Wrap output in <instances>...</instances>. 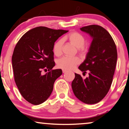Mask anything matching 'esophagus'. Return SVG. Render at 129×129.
I'll list each match as a JSON object with an SVG mask.
<instances>
[{"instance_id":"esophagus-1","label":"esophagus","mask_w":129,"mask_h":129,"mask_svg":"<svg viewBox=\"0 0 129 129\" xmlns=\"http://www.w3.org/2000/svg\"><path fill=\"white\" fill-rule=\"evenodd\" d=\"M62 71H63V73H66L67 72V70H62Z\"/></svg>"}]
</instances>
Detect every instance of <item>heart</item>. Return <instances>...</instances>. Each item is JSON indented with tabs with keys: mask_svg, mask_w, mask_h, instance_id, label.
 <instances>
[{
	"mask_svg": "<svg viewBox=\"0 0 129 129\" xmlns=\"http://www.w3.org/2000/svg\"><path fill=\"white\" fill-rule=\"evenodd\" d=\"M74 46L78 48L79 53L81 55H85L87 52V48L84 47L85 39L83 36L76 31L71 32L64 37ZM63 40L60 39L55 43L53 47V52L55 56H59L62 53V47ZM80 63V59L78 57H62L56 62L59 68L63 70H71Z\"/></svg>",
	"mask_w": 129,
	"mask_h": 129,
	"instance_id": "b5f03b06",
	"label": "heart"
}]
</instances>
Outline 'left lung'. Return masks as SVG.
Segmentation results:
<instances>
[{"label":"left lung","instance_id":"obj_1","mask_svg":"<svg viewBox=\"0 0 129 129\" xmlns=\"http://www.w3.org/2000/svg\"><path fill=\"white\" fill-rule=\"evenodd\" d=\"M92 38L86 59L78 69L89 77L83 79L75 73L71 87L75 96L84 103H98L111 85L117 61V50L111 36L100 26L92 25L80 28Z\"/></svg>","mask_w":129,"mask_h":129}]
</instances>
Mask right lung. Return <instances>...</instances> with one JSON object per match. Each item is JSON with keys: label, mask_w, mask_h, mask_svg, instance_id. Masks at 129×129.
<instances>
[{"label": "right lung", "mask_w": 129, "mask_h": 129, "mask_svg": "<svg viewBox=\"0 0 129 129\" xmlns=\"http://www.w3.org/2000/svg\"><path fill=\"white\" fill-rule=\"evenodd\" d=\"M68 31L36 27L25 33L15 45L12 56L14 80L22 96L30 103L39 105L47 100L55 80L62 75L61 69L52 70L55 65L53 47ZM43 70L49 72L43 75Z\"/></svg>", "instance_id": "1"}]
</instances>
